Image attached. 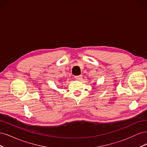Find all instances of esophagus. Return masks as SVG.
<instances>
[{
	"label": "esophagus",
	"mask_w": 147,
	"mask_h": 147,
	"mask_svg": "<svg viewBox=\"0 0 147 147\" xmlns=\"http://www.w3.org/2000/svg\"><path fill=\"white\" fill-rule=\"evenodd\" d=\"M75 79L77 80H80L82 78V75H78V76H75Z\"/></svg>",
	"instance_id": "34e87169"
}]
</instances>
